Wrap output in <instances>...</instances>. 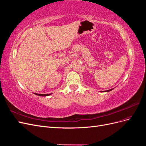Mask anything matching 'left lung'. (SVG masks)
I'll return each mask as SVG.
<instances>
[{"instance_id":"left-lung-1","label":"left lung","mask_w":146,"mask_h":146,"mask_svg":"<svg viewBox=\"0 0 146 146\" xmlns=\"http://www.w3.org/2000/svg\"><path fill=\"white\" fill-rule=\"evenodd\" d=\"M113 89H111V90H107V91H104V92H109V91H111Z\"/></svg>"}]
</instances>
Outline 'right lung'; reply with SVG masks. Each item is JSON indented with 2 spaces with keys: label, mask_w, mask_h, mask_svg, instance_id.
<instances>
[{
  "label": "right lung",
  "mask_w": 146,
  "mask_h": 146,
  "mask_svg": "<svg viewBox=\"0 0 146 146\" xmlns=\"http://www.w3.org/2000/svg\"><path fill=\"white\" fill-rule=\"evenodd\" d=\"M35 94L38 95V96H49L51 94H36V93H34Z\"/></svg>",
  "instance_id": "add662e5"
}]
</instances>
